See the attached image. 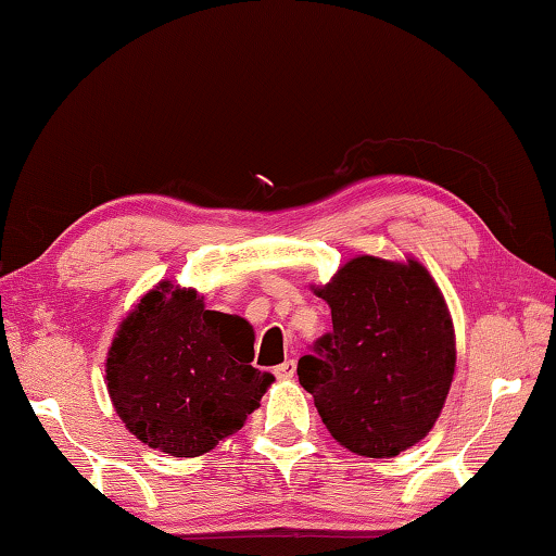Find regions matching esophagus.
<instances>
[{
  "instance_id": "34e87169",
  "label": "esophagus",
  "mask_w": 556,
  "mask_h": 556,
  "mask_svg": "<svg viewBox=\"0 0 556 556\" xmlns=\"http://www.w3.org/2000/svg\"><path fill=\"white\" fill-rule=\"evenodd\" d=\"M275 375L279 380H291L296 375V361H287L275 368Z\"/></svg>"
}]
</instances>
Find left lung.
<instances>
[{
    "instance_id": "obj_1",
    "label": "left lung",
    "mask_w": 556,
    "mask_h": 556,
    "mask_svg": "<svg viewBox=\"0 0 556 556\" xmlns=\"http://www.w3.org/2000/svg\"><path fill=\"white\" fill-rule=\"evenodd\" d=\"M314 291L331 306L333 331L296 372L326 429L370 458L419 444L456 370L454 321L434 277L414 257L357 255Z\"/></svg>"
}]
</instances>
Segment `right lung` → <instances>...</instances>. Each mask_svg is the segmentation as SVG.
Masks as SVG:
<instances>
[{
  "mask_svg": "<svg viewBox=\"0 0 556 556\" xmlns=\"http://www.w3.org/2000/svg\"><path fill=\"white\" fill-rule=\"evenodd\" d=\"M252 357L255 331L244 318L211 312L195 289L159 281L119 321L105 382L142 444L193 458L242 429L275 382Z\"/></svg>",
  "mask_w": 556,
  "mask_h": 556,
  "instance_id": "right-lung-1",
  "label": "right lung"
}]
</instances>
